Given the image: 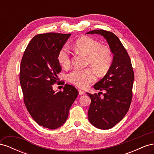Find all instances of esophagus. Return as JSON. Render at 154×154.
I'll return each instance as SVG.
<instances>
[{
    "label": "esophagus",
    "instance_id": "1",
    "mask_svg": "<svg viewBox=\"0 0 154 154\" xmlns=\"http://www.w3.org/2000/svg\"><path fill=\"white\" fill-rule=\"evenodd\" d=\"M78 92H79V94H80V95H83V94H85V92L83 91L80 90V89L78 90Z\"/></svg>",
    "mask_w": 154,
    "mask_h": 154
}]
</instances>
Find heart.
Here are the masks:
<instances>
[{
	"label": "heart",
	"mask_w": 154,
	"mask_h": 154,
	"mask_svg": "<svg viewBox=\"0 0 154 154\" xmlns=\"http://www.w3.org/2000/svg\"><path fill=\"white\" fill-rule=\"evenodd\" d=\"M74 48L87 56L86 66L93 69H75L68 74L67 80L72 84L82 88H87L96 80L94 70L100 75H103L109 71L113 62L112 53L106 46L101 45L100 42L89 36H83L75 42ZM57 60L64 68L71 66V57L67 48L63 47L60 50Z\"/></svg>",
	"instance_id": "heart-1"
}]
</instances>
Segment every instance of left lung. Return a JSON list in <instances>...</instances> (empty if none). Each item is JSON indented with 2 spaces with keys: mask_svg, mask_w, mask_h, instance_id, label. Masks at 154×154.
I'll use <instances>...</instances> for the list:
<instances>
[{
  "mask_svg": "<svg viewBox=\"0 0 154 154\" xmlns=\"http://www.w3.org/2000/svg\"><path fill=\"white\" fill-rule=\"evenodd\" d=\"M100 34L108 42L114 54L112 64L106 75L94 85L100 94H87L91 99L88 111L91 123L100 129H109L118 123L129 110L132 99L134 74L131 60L118 37L110 31L95 29L87 34ZM101 93V92H100Z\"/></svg>",
  "mask_w": 154,
  "mask_h": 154,
  "instance_id": "8db88e82",
  "label": "left lung"
}]
</instances>
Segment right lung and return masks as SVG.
<instances>
[{"label": "right lung", "mask_w": 154, "mask_h": 154, "mask_svg": "<svg viewBox=\"0 0 154 154\" xmlns=\"http://www.w3.org/2000/svg\"><path fill=\"white\" fill-rule=\"evenodd\" d=\"M71 35L48 32L35 36L21 60L20 82L27 110L37 123L49 129L59 128L66 122L78 95L71 85L65 84L63 91L53 89L62 71L58 53Z\"/></svg>", "instance_id": "obj_1"}]
</instances>
